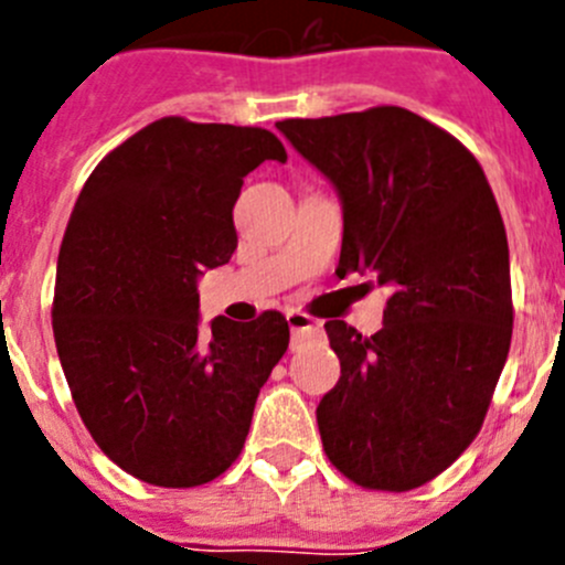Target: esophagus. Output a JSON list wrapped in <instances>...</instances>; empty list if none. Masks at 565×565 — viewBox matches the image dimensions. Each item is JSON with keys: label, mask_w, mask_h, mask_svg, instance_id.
I'll return each mask as SVG.
<instances>
[{"label": "esophagus", "mask_w": 565, "mask_h": 565, "mask_svg": "<svg viewBox=\"0 0 565 565\" xmlns=\"http://www.w3.org/2000/svg\"><path fill=\"white\" fill-rule=\"evenodd\" d=\"M287 322H289V330H292V344H298V341L303 339H311V335H319L322 333V322L315 317L303 315V311H287Z\"/></svg>", "instance_id": "34e87169"}]
</instances>
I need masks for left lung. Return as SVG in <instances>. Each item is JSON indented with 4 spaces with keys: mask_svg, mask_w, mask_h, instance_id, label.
<instances>
[{
    "mask_svg": "<svg viewBox=\"0 0 565 565\" xmlns=\"http://www.w3.org/2000/svg\"><path fill=\"white\" fill-rule=\"evenodd\" d=\"M276 128L339 191V278L388 289L374 335L324 322L341 361L317 407L324 454L363 489L424 487L476 440L509 358V241L492 188L459 139L402 106Z\"/></svg>",
    "mask_w": 565,
    "mask_h": 565,
    "instance_id": "obj_1",
    "label": "left lung"
}]
</instances>
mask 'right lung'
<instances>
[{
  "label": "right lung",
  "mask_w": 565,
  "mask_h": 565,
  "mask_svg": "<svg viewBox=\"0 0 565 565\" xmlns=\"http://www.w3.org/2000/svg\"><path fill=\"white\" fill-rule=\"evenodd\" d=\"M287 161L276 134L163 117L114 147L76 199L56 262V352L100 451L152 487L218 478L289 347L278 311L199 330L196 278L237 248L243 177Z\"/></svg>",
  "instance_id": "right-lung-1"
}]
</instances>
